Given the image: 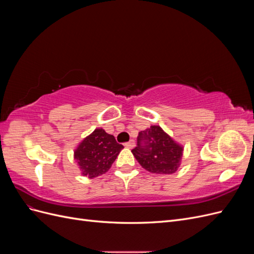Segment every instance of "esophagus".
<instances>
[{
	"instance_id": "esophagus-1",
	"label": "esophagus",
	"mask_w": 254,
	"mask_h": 254,
	"mask_svg": "<svg viewBox=\"0 0 254 254\" xmlns=\"http://www.w3.org/2000/svg\"><path fill=\"white\" fill-rule=\"evenodd\" d=\"M124 145L126 146V147H128V148H132V147H134L135 143H134V141H133V140H130L129 142H126Z\"/></svg>"
}]
</instances>
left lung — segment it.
<instances>
[{"mask_svg": "<svg viewBox=\"0 0 254 254\" xmlns=\"http://www.w3.org/2000/svg\"><path fill=\"white\" fill-rule=\"evenodd\" d=\"M182 147L159 126L139 132L133 156L146 171L155 174H174L179 167Z\"/></svg>", "mask_w": 254, "mask_h": 254, "instance_id": "1", "label": "left lung"}]
</instances>
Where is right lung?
Here are the masks:
<instances>
[{"mask_svg": "<svg viewBox=\"0 0 254 254\" xmlns=\"http://www.w3.org/2000/svg\"><path fill=\"white\" fill-rule=\"evenodd\" d=\"M123 147L112 134L103 129H95L79 144L74 157L82 175L94 178L109 170Z\"/></svg>", "mask_w": 254, "mask_h": 254, "instance_id": "right-lung-1", "label": "right lung"}]
</instances>
